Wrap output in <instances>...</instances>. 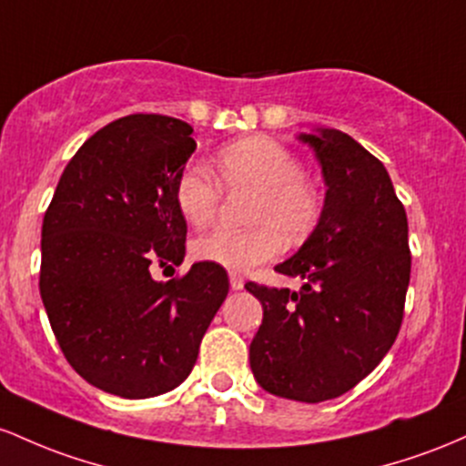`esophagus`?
I'll return each mask as SVG.
<instances>
[{
    "mask_svg": "<svg viewBox=\"0 0 466 466\" xmlns=\"http://www.w3.org/2000/svg\"><path fill=\"white\" fill-rule=\"evenodd\" d=\"M228 279H231V289L233 290H242L244 289V277L239 273H231V275H228Z\"/></svg>",
    "mask_w": 466,
    "mask_h": 466,
    "instance_id": "34e87169",
    "label": "esophagus"
}]
</instances>
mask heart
Returning <instances> with one entry per match:
<instances>
[{
	"instance_id": "1",
	"label": "heart",
	"mask_w": 466,
	"mask_h": 466,
	"mask_svg": "<svg viewBox=\"0 0 466 466\" xmlns=\"http://www.w3.org/2000/svg\"><path fill=\"white\" fill-rule=\"evenodd\" d=\"M301 160L284 145L264 136L238 140L218 154L216 176L191 165L177 176L176 205L193 227H207L218 216L222 189L253 193L250 231L213 228L191 242L193 258L228 270H248L281 253L284 239L301 242L323 211L321 191L306 180Z\"/></svg>"
}]
</instances>
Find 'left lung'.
<instances>
[{
  "label": "left lung",
  "mask_w": 466,
  "mask_h": 466,
  "mask_svg": "<svg viewBox=\"0 0 466 466\" xmlns=\"http://www.w3.org/2000/svg\"><path fill=\"white\" fill-rule=\"evenodd\" d=\"M299 140L321 165L326 200L310 238L275 266L301 277V290L244 286L264 308L250 370L270 394L321 402L352 390L394 346L411 255L405 207L383 163L339 129Z\"/></svg>",
  "instance_id": "8db88e82"
}]
</instances>
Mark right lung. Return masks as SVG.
Listing matches in <instances>:
<instances>
[{
	"mask_svg": "<svg viewBox=\"0 0 466 466\" xmlns=\"http://www.w3.org/2000/svg\"><path fill=\"white\" fill-rule=\"evenodd\" d=\"M191 134L160 114L106 125L67 163L44 216L39 290L52 332L76 374L120 399L177 388L228 295L227 270L208 261L151 277L154 264L185 259L176 182Z\"/></svg>",
	"mask_w": 466,
	"mask_h": 466,
	"instance_id": "1",
	"label": "right lung"
}]
</instances>
